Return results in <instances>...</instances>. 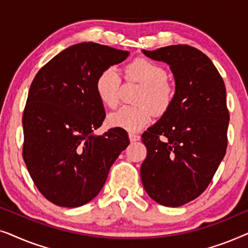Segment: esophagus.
Returning a JSON list of instances; mask_svg holds the SVG:
<instances>
[{
	"label": "esophagus",
	"mask_w": 248,
	"mask_h": 248,
	"mask_svg": "<svg viewBox=\"0 0 248 248\" xmlns=\"http://www.w3.org/2000/svg\"><path fill=\"white\" fill-rule=\"evenodd\" d=\"M128 138H130V141H131V142L139 141V140H140V139H141L140 135L134 134V133H130V134H128Z\"/></svg>",
	"instance_id": "esophagus-1"
}]
</instances>
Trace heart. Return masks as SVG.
I'll use <instances>...</instances> for the list:
<instances>
[{
    "mask_svg": "<svg viewBox=\"0 0 248 248\" xmlns=\"http://www.w3.org/2000/svg\"><path fill=\"white\" fill-rule=\"evenodd\" d=\"M127 80L143 83L138 97L140 106H124L108 115L107 123L110 127L135 133L148 126L157 114H164L174 98V88L167 81V72L159 64L147 59H137L124 67ZM121 78L114 67H107L98 74L94 90L98 99L105 106L114 108L118 103ZM153 108H151V107Z\"/></svg>",
    "mask_w": 248,
    "mask_h": 248,
    "instance_id": "b5f03b06",
    "label": "heart"
}]
</instances>
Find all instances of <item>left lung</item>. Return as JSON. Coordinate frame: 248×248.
Returning <instances> with one entry per match:
<instances>
[{
	"mask_svg": "<svg viewBox=\"0 0 248 248\" xmlns=\"http://www.w3.org/2000/svg\"><path fill=\"white\" fill-rule=\"evenodd\" d=\"M142 53L168 64L175 94L160 120L142 134L148 154L141 181L154 201L176 208L205 191L225 157L226 87L211 60L194 47L171 45Z\"/></svg>",
	"mask_w": 248,
	"mask_h": 248,
	"instance_id": "1",
	"label": "left lung"
}]
</instances>
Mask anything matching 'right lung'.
I'll use <instances>...</instances> for the list:
<instances>
[{"instance_id":"add662e5","label":"right lung","mask_w":248,"mask_h":248,"mask_svg":"<svg viewBox=\"0 0 248 248\" xmlns=\"http://www.w3.org/2000/svg\"><path fill=\"white\" fill-rule=\"evenodd\" d=\"M127 50L80 43L53 57L36 74L23 111V160L39 192L54 204L77 208L96 198L118 155L126 131L96 135L105 120L94 82Z\"/></svg>"}]
</instances>
